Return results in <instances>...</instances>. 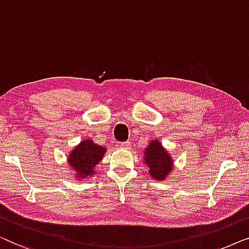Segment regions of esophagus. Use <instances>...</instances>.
I'll return each mask as SVG.
<instances>
[{
	"instance_id": "obj_1",
	"label": "esophagus",
	"mask_w": 249,
	"mask_h": 249,
	"mask_svg": "<svg viewBox=\"0 0 249 249\" xmlns=\"http://www.w3.org/2000/svg\"><path fill=\"white\" fill-rule=\"evenodd\" d=\"M129 145H131V142H128V141L122 142V143H120V144H118V146H120L121 149H128Z\"/></svg>"
}]
</instances>
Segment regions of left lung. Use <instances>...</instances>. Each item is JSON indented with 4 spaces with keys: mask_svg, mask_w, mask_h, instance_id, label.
Wrapping results in <instances>:
<instances>
[{
    "mask_svg": "<svg viewBox=\"0 0 249 249\" xmlns=\"http://www.w3.org/2000/svg\"><path fill=\"white\" fill-rule=\"evenodd\" d=\"M144 163L153 179L164 180L174 169L173 158L158 140H152L144 150Z\"/></svg>",
    "mask_w": 249,
    "mask_h": 249,
    "instance_id": "obj_1",
    "label": "left lung"
}]
</instances>
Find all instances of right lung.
<instances>
[{"instance_id":"obj_1","label":"right lung","mask_w":249,"mask_h":249,"mask_svg":"<svg viewBox=\"0 0 249 249\" xmlns=\"http://www.w3.org/2000/svg\"><path fill=\"white\" fill-rule=\"evenodd\" d=\"M105 152V146L96 144L92 140H83L69 155V166L75 171L78 179L92 177L96 174V166L103 160Z\"/></svg>"}]
</instances>
